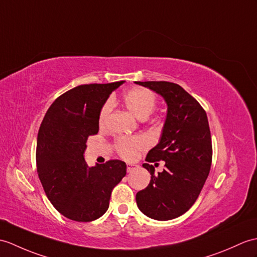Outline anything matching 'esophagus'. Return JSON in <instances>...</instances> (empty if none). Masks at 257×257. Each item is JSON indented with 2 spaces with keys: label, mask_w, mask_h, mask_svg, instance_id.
Segmentation results:
<instances>
[{
  "label": "esophagus",
  "mask_w": 257,
  "mask_h": 257,
  "mask_svg": "<svg viewBox=\"0 0 257 257\" xmlns=\"http://www.w3.org/2000/svg\"><path fill=\"white\" fill-rule=\"evenodd\" d=\"M128 166H127V172L128 173H131L133 172L134 170H135V168H136V165H134V164H127Z\"/></svg>",
  "instance_id": "34e87169"
}]
</instances>
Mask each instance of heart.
Masks as SVG:
<instances>
[{
  "label": "heart",
  "mask_w": 257,
  "mask_h": 257,
  "mask_svg": "<svg viewBox=\"0 0 257 257\" xmlns=\"http://www.w3.org/2000/svg\"><path fill=\"white\" fill-rule=\"evenodd\" d=\"M122 98L127 108L139 119H147L152 114L157 105L156 95L150 89L145 87L131 88L123 94ZM110 110L111 103L107 101L99 112L98 121L100 126L106 124L110 115ZM116 147L122 158L130 159L133 158L137 150L146 147V140L142 137H123L117 141Z\"/></svg>",
  "instance_id": "b5f03b06"
}]
</instances>
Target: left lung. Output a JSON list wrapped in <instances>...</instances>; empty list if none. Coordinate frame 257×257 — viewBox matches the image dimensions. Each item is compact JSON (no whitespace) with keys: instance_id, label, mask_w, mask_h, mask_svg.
<instances>
[{"instance_id":"1","label":"left lung","mask_w":257,"mask_h":257,"mask_svg":"<svg viewBox=\"0 0 257 257\" xmlns=\"http://www.w3.org/2000/svg\"><path fill=\"white\" fill-rule=\"evenodd\" d=\"M162 96L165 121L158 145L142 166L151 175L148 187L136 195L137 206L147 217L166 221L182 216L194 205L210 172L212 146L205 110L192 95L175 83L135 82ZM164 160L163 172L154 174L149 163Z\"/></svg>"}]
</instances>
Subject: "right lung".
Wrapping results in <instances>:
<instances>
[{
	"mask_svg": "<svg viewBox=\"0 0 257 257\" xmlns=\"http://www.w3.org/2000/svg\"><path fill=\"white\" fill-rule=\"evenodd\" d=\"M124 81L79 85L59 96L40 124L36 162L45 193L68 219L94 221L107 211L111 190L127 173L122 161L87 168L88 136L98 133L99 112L111 92Z\"/></svg>",
	"mask_w": 257,
	"mask_h": 257,
	"instance_id": "right-lung-1",
	"label": "right lung"
}]
</instances>
